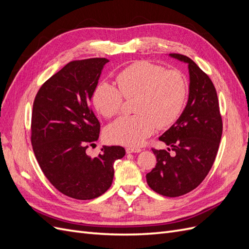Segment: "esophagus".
Listing matches in <instances>:
<instances>
[{
  "label": "esophagus",
  "instance_id": "obj_1",
  "mask_svg": "<svg viewBox=\"0 0 249 249\" xmlns=\"http://www.w3.org/2000/svg\"><path fill=\"white\" fill-rule=\"evenodd\" d=\"M126 154H132V153H140L141 149L140 148H134V147H127L125 149Z\"/></svg>",
  "mask_w": 249,
  "mask_h": 249
}]
</instances>
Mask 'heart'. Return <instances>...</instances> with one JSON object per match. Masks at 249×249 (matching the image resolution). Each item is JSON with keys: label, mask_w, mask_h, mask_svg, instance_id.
<instances>
[{"label": "heart", "mask_w": 249, "mask_h": 249, "mask_svg": "<svg viewBox=\"0 0 249 249\" xmlns=\"http://www.w3.org/2000/svg\"><path fill=\"white\" fill-rule=\"evenodd\" d=\"M119 90L107 82L93 90L92 105L101 115L111 118L123 106V96L135 97L132 116H123L106 131L109 141L126 146H139L157 126L172 124L182 113L188 94V81L177 70H168L148 61H137L116 77Z\"/></svg>", "instance_id": "b5f03b06"}]
</instances>
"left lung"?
Here are the masks:
<instances>
[{"instance_id":"obj_1","label":"left lung","mask_w":249,"mask_h":249,"mask_svg":"<svg viewBox=\"0 0 249 249\" xmlns=\"http://www.w3.org/2000/svg\"><path fill=\"white\" fill-rule=\"evenodd\" d=\"M169 57L188 64L189 95L182 114L159 138L176 155L153 148L157 164L146 175V182L157 193L177 197L195 189L212 168L222 135V120L216 89L208 74L189 57Z\"/></svg>"}]
</instances>
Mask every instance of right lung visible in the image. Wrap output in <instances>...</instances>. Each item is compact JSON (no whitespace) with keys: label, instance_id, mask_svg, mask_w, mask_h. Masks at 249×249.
Masks as SVG:
<instances>
[{"label":"right lung","instance_id":"1","mask_svg":"<svg viewBox=\"0 0 249 249\" xmlns=\"http://www.w3.org/2000/svg\"><path fill=\"white\" fill-rule=\"evenodd\" d=\"M109 60L91 58L66 64L40 87L33 104L32 146L44 176L74 199L101 196L113 182V164L125 155L122 146H103L92 158L100 123L90 108L93 90Z\"/></svg>","mask_w":249,"mask_h":249}]
</instances>
